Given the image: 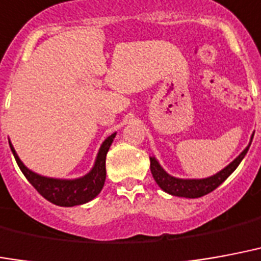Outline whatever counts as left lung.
Returning a JSON list of instances; mask_svg holds the SVG:
<instances>
[{"label":"left lung","instance_id":"8db88e82","mask_svg":"<svg viewBox=\"0 0 261 261\" xmlns=\"http://www.w3.org/2000/svg\"><path fill=\"white\" fill-rule=\"evenodd\" d=\"M252 140H253V137H252ZM249 146H250V144L237 159L233 160L232 163H229L225 169L221 170L217 174H214L213 177H209V178L181 179L171 177V175L167 174L165 170L160 167V165L158 163V160L155 158H150V171H152V175H153V178L158 182V185L167 194L174 195V196H181V198H200V196L210 194L212 191L216 190L219 185L223 184L224 181L228 178L231 173L242 162V159L246 155V152H248Z\"/></svg>","mask_w":261,"mask_h":261}]
</instances>
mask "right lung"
Instances as JSON below:
<instances>
[{
	"label": "right lung",
	"instance_id": "right-lung-1",
	"mask_svg": "<svg viewBox=\"0 0 261 261\" xmlns=\"http://www.w3.org/2000/svg\"><path fill=\"white\" fill-rule=\"evenodd\" d=\"M115 136L116 134H112L111 137H108L105 142L102 144L101 149L96 156L95 166L92 167L91 171L82 178L77 179H55L36 174L20 162L11 142H9V146H11V150L15 156L19 169L22 170L24 177L37 190L38 194L41 195L42 198L49 200L51 203L69 207V206L87 203L101 192L106 178V153L111 148Z\"/></svg>",
	"mask_w": 261,
	"mask_h": 261
}]
</instances>
